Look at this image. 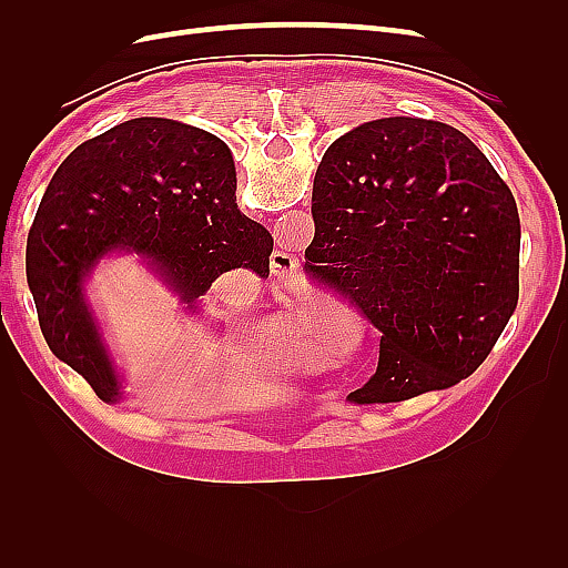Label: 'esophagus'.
<instances>
[{
    "label": "esophagus",
    "instance_id": "1",
    "mask_svg": "<svg viewBox=\"0 0 568 568\" xmlns=\"http://www.w3.org/2000/svg\"><path fill=\"white\" fill-rule=\"evenodd\" d=\"M270 267H272L274 277L282 282H288L298 272V261H296V255H291L286 251H274L270 255Z\"/></svg>",
    "mask_w": 568,
    "mask_h": 568
}]
</instances>
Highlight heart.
I'll return each mask as SVG.
<instances>
[{
    "label": "heart",
    "mask_w": 568,
    "mask_h": 568,
    "mask_svg": "<svg viewBox=\"0 0 568 568\" xmlns=\"http://www.w3.org/2000/svg\"><path fill=\"white\" fill-rule=\"evenodd\" d=\"M322 326L324 320L315 307H298L280 320L265 322L257 334V348L288 367H317L324 359L315 343Z\"/></svg>",
    "instance_id": "heart-1"
}]
</instances>
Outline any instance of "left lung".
<instances>
[{"mask_svg": "<svg viewBox=\"0 0 568 568\" xmlns=\"http://www.w3.org/2000/svg\"><path fill=\"white\" fill-rule=\"evenodd\" d=\"M313 280L382 332L351 403H400L467 379L519 301L517 201L459 130L382 118L326 149L313 184Z\"/></svg>", "mask_w": 568, "mask_h": 568, "instance_id": "left-lung-1", "label": "left lung"}]
</instances>
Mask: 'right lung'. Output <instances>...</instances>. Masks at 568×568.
I'll use <instances>...</instances> for the list:
<instances>
[{"mask_svg": "<svg viewBox=\"0 0 568 568\" xmlns=\"http://www.w3.org/2000/svg\"><path fill=\"white\" fill-rule=\"evenodd\" d=\"M220 136L170 118H134L80 144L51 178L28 236L26 274L47 346L104 403L123 382L84 294L111 253H134L189 313L222 272H270L272 236L236 205Z\"/></svg>", "mask_w": 568, "mask_h": 568, "instance_id": "add662e5", "label": "right lung"}]
</instances>
